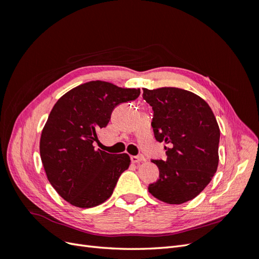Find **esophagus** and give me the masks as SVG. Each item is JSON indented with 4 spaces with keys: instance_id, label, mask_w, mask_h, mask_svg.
I'll use <instances>...</instances> for the list:
<instances>
[{
    "instance_id": "34e87169",
    "label": "esophagus",
    "mask_w": 259,
    "mask_h": 259,
    "mask_svg": "<svg viewBox=\"0 0 259 259\" xmlns=\"http://www.w3.org/2000/svg\"><path fill=\"white\" fill-rule=\"evenodd\" d=\"M131 160H132L133 163H139L142 161H145V156L142 155V154H140V155H132Z\"/></svg>"
}]
</instances>
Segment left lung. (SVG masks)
<instances>
[{"label":"left lung","instance_id":"obj_1","mask_svg":"<svg viewBox=\"0 0 259 259\" xmlns=\"http://www.w3.org/2000/svg\"><path fill=\"white\" fill-rule=\"evenodd\" d=\"M143 90L153 110L154 137L168 145L165 161L152 160L160 178L148 190L160 201L182 204L204 190L216 173L221 131L210 107L195 94L177 88Z\"/></svg>","mask_w":259,"mask_h":259}]
</instances>
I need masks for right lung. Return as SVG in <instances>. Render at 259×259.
<instances>
[{"label":"right lung","mask_w":259,"mask_h":259,"mask_svg":"<svg viewBox=\"0 0 259 259\" xmlns=\"http://www.w3.org/2000/svg\"><path fill=\"white\" fill-rule=\"evenodd\" d=\"M139 95V89L92 81L69 91L53 107L40 154L51 185L70 204L90 208L111 197L130 166V155L96 150L94 144L99 143L98 131L107 126L113 109Z\"/></svg>","instance_id":"1"}]
</instances>
